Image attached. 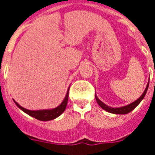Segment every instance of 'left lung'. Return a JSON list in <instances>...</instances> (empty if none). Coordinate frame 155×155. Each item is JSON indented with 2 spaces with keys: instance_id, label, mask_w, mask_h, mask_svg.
<instances>
[{
  "instance_id": "1",
  "label": "left lung",
  "mask_w": 155,
  "mask_h": 155,
  "mask_svg": "<svg viewBox=\"0 0 155 155\" xmlns=\"http://www.w3.org/2000/svg\"><path fill=\"white\" fill-rule=\"evenodd\" d=\"M148 87H149V83L147 84V87H146V89L144 90L143 93L141 95V97H140L138 99L136 100L135 101L127 105L122 106V107H118V108H113V107H110V106L105 104L104 103V102H102L97 97V94L95 95V97H96V100H97V102L98 103V104L101 107V108H103L104 110L107 111V112H108V113H114V114H127V113H130L131 111L134 110V109L139 104L140 102L144 99L145 96L147 94V90H148Z\"/></svg>"
}]
</instances>
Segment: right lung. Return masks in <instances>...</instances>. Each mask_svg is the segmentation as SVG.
I'll return each mask as SVG.
<instances>
[{
	"label": "right lung",
	"instance_id": "1",
	"mask_svg": "<svg viewBox=\"0 0 155 155\" xmlns=\"http://www.w3.org/2000/svg\"><path fill=\"white\" fill-rule=\"evenodd\" d=\"M69 87H68V91H67V94H66L64 99L62 101V103L58 106H57L56 108H51V109H41V110H30L27 108H23L22 106H21L19 104L13 100L14 103L16 104V105L18 106V108H20L21 110H22L24 113H25L28 115H30L32 117H35L36 119L39 120H42V121H47V120H51L55 119L58 117L62 114V113L65 111L67 104H68V96H69Z\"/></svg>",
	"mask_w": 155,
	"mask_h": 155
}]
</instances>
